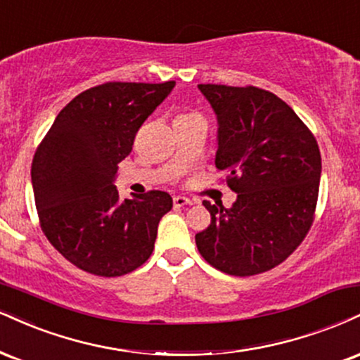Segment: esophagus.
<instances>
[{
    "label": "esophagus",
    "instance_id": "esophagus-1",
    "mask_svg": "<svg viewBox=\"0 0 360 360\" xmlns=\"http://www.w3.org/2000/svg\"><path fill=\"white\" fill-rule=\"evenodd\" d=\"M172 202H174L176 207H184V206H191L193 201L191 199L184 198V196H174V199H172Z\"/></svg>",
    "mask_w": 360,
    "mask_h": 360
}]
</instances>
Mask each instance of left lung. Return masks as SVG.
I'll list each match as a JSON object with an SVG mask.
<instances>
[{"label": "left lung", "instance_id": "1", "mask_svg": "<svg viewBox=\"0 0 360 360\" xmlns=\"http://www.w3.org/2000/svg\"><path fill=\"white\" fill-rule=\"evenodd\" d=\"M218 117L216 167L238 194L231 207L202 205L211 223L196 235L201 257L223 274L271 270L300 246L319 199V144L280 97L258 86L198 85Z\"/></svg>", "mask_w": 360, "mask_h": 360}]
</instances>
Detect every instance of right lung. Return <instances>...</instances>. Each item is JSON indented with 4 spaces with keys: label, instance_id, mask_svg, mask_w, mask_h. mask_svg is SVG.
I'll list each match as a JSON object with an SVG mask.
<instances>
[{
    "label": "right lung",
    "instance_id": "right-lung-1",
    "mask_svg": "<svg viewBox=\"0 0 360 360\" xmlns=\"http://www.w3.org/2000/svg\"><path fill=\"white\" fill-rule=\"evenodd\" d=\"M176 82H107L60 110L32 162L41 231L72 265L122 276L149 259L158 224L172 207L164 191L120 199L117 164L131 154L144 120Z\"/></svg>",
    "mask_w": 360,
    "mask_h": 360
}]
</instances>
